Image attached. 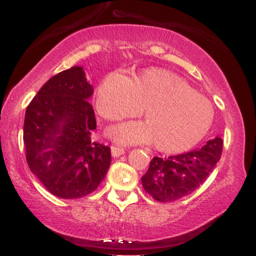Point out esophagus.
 <instances>
[{
  "label": "esophagus",
  "instance_id": "34e87169",
  "mask_svg": "<svg viewBox=\"0 0 256 256\" xmlns=\"http://www.w3.org/2000/svg\"><path fill=\"white\" fill-rule=\"evenodd\" d=\"M110 150H112V156L113 158H119L120 155H122L125 152L124 148H122V146H112Z\"/></svg>",
  "mask_w": 256,
  "mask_h": 256
}]
</instances>
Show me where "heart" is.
Returning <instances> with one entry per match:
<instances>
[{"instance_id":"obj_1","label":"heart","mask_w":256,"mask_h":256,"mask_svg":"<svg viewBox=\"0 0 256 256\" xmlns=\"http://www.w3.org/2000/svg\"><path fill=\"white\" fill-rule=\"evenodd\" d=\"M98 110L108 120L136 116L146 107V122H130L110 130L122 143H149L164 152L186 150L206 136L212 125L210 101L180 76L148 68L132 80L122 72L107 74L98 91Z\"/></svg>"}]
</instances>
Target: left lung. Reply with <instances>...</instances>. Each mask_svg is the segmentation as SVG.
<instances>
[{
	"instance_id": "1",
	"label": "left lung",
	"mask_w": 256,
	"mask_h": 256,
	"mask_svg": "<svg viewBox=\"0 0 256 256\" xmlns=\"http://www.w3.org/2000/svg\"><path fill=\"white\" fill-rule=\"evenodd\" d=\"M222 152V140L216 137L198 150L154 156L148 171L142 177V185L158 202H172L189 195L204 183L212 173Z\"/></svg>"
}]
</instances>
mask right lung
<instances>
[{
  "mask_svg": "<svg viewBox=\"0 0 256 256\" xmlns=\"http://www.w3.org/2000/svg\"><path fill=\"white\" fill-rule=\"evenodd\" d=\"M92 94L83 67L73 66L49 79L26 108V161L58 198L89 195L110 168V148L91 140L96 119L88 100Z\"/></svg>",
  "mask_w": 256,
  "mask_h": 256,
  "instance_id": "1",
  "label": "right lung"
}]
</instances>
